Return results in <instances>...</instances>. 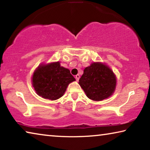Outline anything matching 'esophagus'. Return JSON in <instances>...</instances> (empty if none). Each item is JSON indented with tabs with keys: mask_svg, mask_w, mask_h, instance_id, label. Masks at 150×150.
I'll list each match as a JSON object with an SVG mask.
<instances>
[{
	"mask_svg": "<svg viewBox=\"0 0 150 150\" xmlns=\"http://www.w3.org/2000/svg\"><path fill=\"white\" fill-rule=\"evenodd\" d=\"M79 78H80V76H79V74H77V75H75V79H76V80H77V81H79Z\"/></svg>",
	"mask_w": 150,
	"mask_h": 150,
	"instance_id": "1",
	"label": "esophagus"
}]
</instances>
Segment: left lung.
I'll return each instance as SVG.
<instances>
[{"label": "left lung", "instance_id": "1", "mask_svg": "<svg viewBox=\"0 0 150 150\" xmlns=\"http://www.w3.org/2000/svg\"><path fill=\"white\" fill-rule=\"evenodd\" d=\"M79 84L88 98L93 101H102L113 93L116 77L105 64L93 63L84 69Z\"/></svg>", "mask_w": 150, "mask_h": 150}]
</instances>
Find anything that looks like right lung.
<instances>
[{
	"label": "right lung",
	"instance_id": "1",
	"mask_svg": "<svg viewBox=\"0 0 150 150\" xmlns=\"http://www.w3.org/2000/svg\"><path fill=\"white\" fill-rule=\"evenodd\" d=\"M75 79L70 71L60 63L41 65L35 71L32 84L38 96L49 100H56L62 97L70 83Z\"/></svg>",
	"mask_w": 150,
	"mask_h": 150
}]
</instances>
